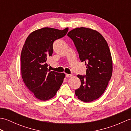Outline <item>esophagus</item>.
I'll list each match as a JSON object with an SVG mask.
<instances>
[{
    "mask_svg": "<svg viewBox=\"0 0 131 131\" xmlns=\"http://www.w3.org/2000/svg\"><path fill=\"white\" fill-rule=\"evenodd\" d=\"M66 77L67 78H69L72 77V74H66Z\"/></svg>",
    "mask_w": 131,
    "mask_h": 131,
    "instance_id": "esophagus-1",
    "label": "esophagus"
}]
</instances>
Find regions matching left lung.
<instances>
[{
    "label": "left lung",
    "instance_id": "obj_1",
    "mask_svg": "<svg viewBox=\"0 0 131 131\" xmlns=\"http://www.w3.org/2000/svg\"><path fill=\"white\" fill-rule=\"evenodd\" d=\"M68 36L73 40L80 60L87 66L86 74L77 75L81 85L75 93L83 102L93 101L104 92L112 75L109 47L100 33L91 29L78 27L69 31Z\"/></svg>",
    "mask_w": 131,
    "mask_h": 131
}]
</instances>
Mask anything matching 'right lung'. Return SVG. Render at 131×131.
Listing matches in <instances>:
<instances>
[{
    "label": "right lung",
    "instance_id": "1",
    "mask_svg": "<svg viewBox=\"0 0 131 131\" xmlns=\"http://www.w3.org/2000/svg\"><path fill=\"white\" fill-rule=\"evenodd\" d=\"M69 29L60 30L44 27L32 32L25 42L21 54V74L27 88L35 97L46 101L55 96L65 75L48 69L47 58L53 53V43L63 37Z\"/></svg>",
    "mask_w": 131,
    "mask_h": 131
}]
</instances>
